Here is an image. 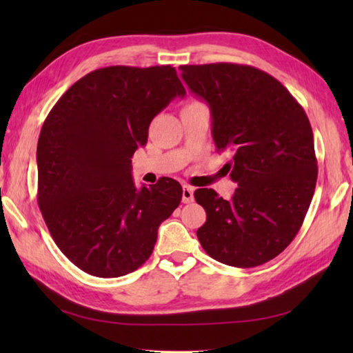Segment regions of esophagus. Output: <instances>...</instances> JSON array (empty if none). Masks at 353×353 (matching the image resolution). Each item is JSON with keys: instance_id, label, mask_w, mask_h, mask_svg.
<instances>
[{"instance_id": "esophagus-1", "label": "esophagus", "mask_w": 353, "mask_h": 353, "mask_svg": "<svg viewBox=\"0 0 353 353\" xmlns=\"http://www.w3.org/2000/svg\"><path fill=\"white\" fill-rule=\"evenodd\" d=\"M194 200V188L188 185H183V191H182V201L183 203H191Z\"/></svg>"}]
</instances>
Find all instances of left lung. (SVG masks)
Returning <instances> with one entry per match:
<instances>
[{"mask_svg":"<svg viewBox=\"0 0 353 353\" xmlns=\"http://www.w3.org/2000/svg\"><path fill=\"white\" fill-rule=\"evenodd\" d=\"M191 92L211 109L212 138L229 152L224 167L238 183L224 200L194 192L206 223L197 230L205 252L232 267H256L282 253L302 228L317 182L310 119L279 80L238 63L182 65Z\"/></svg>","mask_w":353,"mask_h":353,"instance_id":"8db88e82","label":"left lung"}]
</instances>
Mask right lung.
Listing matches in <instances>:
<instances>
[{"label": "right lung", "instance_id": "add662e5", "mask_svg": "<svg viewBox=\"0 0 353 353\" xmlns=\"http://www.w3.org/2000/svg\"><path fill=\"white\" fill-rule=\"evenodd\" d=\"M185 88L171 65L108 66L86 74L43 121L37 141V203L50 234L74 265L119 277L152 254L157 229L182 200L163 177L137 190L132 156L152 119Z\"/></svg>", "mask_w": 353, "mask_h": 353}]
</instances>
